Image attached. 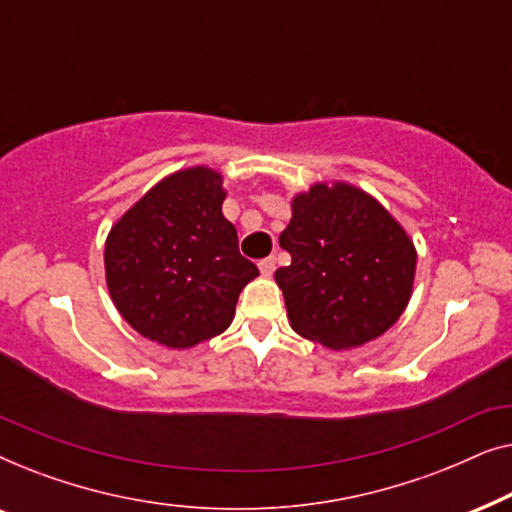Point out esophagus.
I'll return each mask as SVG.
<instances>
[{
  "label": "esophagus",
  "mask_w": 512,
  "mask_h": 512,
  "mask_svg": "<svg viewBox=\"0 0 512 512\" xmlns=\"http://www.w3.org/2000/svg\"><path fill=\"white\" fill-rule=\"evenodd\" d=\"M258 270H261L263 277H270L272 272H275V258L268 256V258H263V261H258Z\"/></svg>",
  "instance_id": "esophagus-1"
}]
</instances>
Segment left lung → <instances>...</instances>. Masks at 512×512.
Returning a JSON list of instances; mask_svg holds the SVG:
<instances>
[{
	"instance_id": "obj_1",
	"label": "left lung",
	"mask_w": 512,
	"mask_h": 512,
	"mask_svg": "<svg viewBox=\"0 0 512 512\" xmlns=\"http://www.w3.org/2000/svg\"><path fill=\"white\" fill-rule=\"evenodd\" d=\"M279 247L291 254L275 272L291 328L335 352L377 340L410 303L415 242L359 186L319 181L293 195Z\"/></svg>"
}]
</instances>
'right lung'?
I'll return each instance as SVG.
<instances>
[{"label":"right lung","instance_id":"right-lung-1","mask_svg":"<svg viewBox=\"0 0 512 512\" xmlns=\"http://www.w3.org/2000/svg\"><path fill=\"white\" fill-rule=\"evenodd\" d=\"M223 200L219 170L184 167L111 226L104 242L109 296L146 340L188 349L233 324L240 291L258 268L240 256Z\"/></svg>","mask_w":512,"mask_h":512}]
</instances>
